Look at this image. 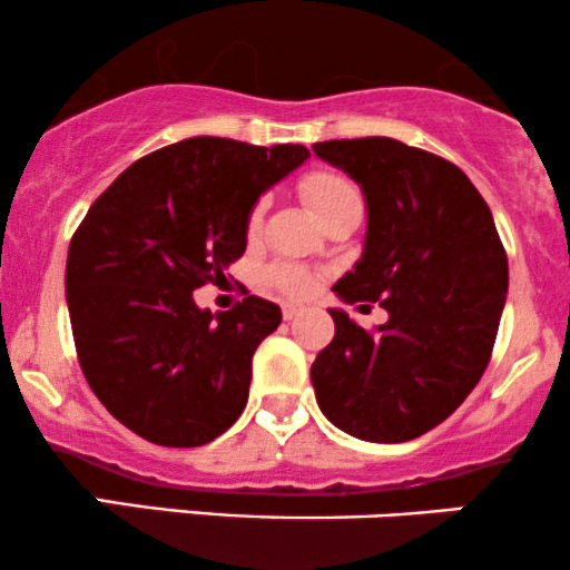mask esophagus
I'll return each mask as SVG.
<instances>
[{
  "label": "esophagus",
  "instance_id": "34e87169",
  "mask_svg": "<svg viewBox=\"0 0 570 570\" xmlns=\"http://www.w3.org/2000/svg\"><path fill=\"white\" fill-rule=\"evenodd\" d=\"M303 311H305V305H299V303H284V305H281V313H284L286 322L297 318Z\"/></svg>",
  "mask_w": 570,
  "mask_h": 570
}]
</instances>
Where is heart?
Masks as SVG:
<instances>
[{
  "label": "heart",
  "mask_w": 570,
  "mask_h": 570,
  "mask_svg": "<svg viewBox=\"0 0 570 570\" xmlns=\"http://www.w3.org/2000/svg\"><path fill=\"white\" fill-rule=\"evenodd\" d=\"M299 193H303V198L311 203V208L318 214V217L330 212L332 206H337V203L356 198V193H353L348 181L332 171L307 174L305 179L299 181ZM259 222H263V203H259V206L252 212V217H248V230L252 233L257 230ZM267 281H271L278 292L289 294V297H305V294L316 289L318 276L299 265H276L271 273H267Z\"/></svg>",
  "instance_id": "heart-1"
}]
</instances>
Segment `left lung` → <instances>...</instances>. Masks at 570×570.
<instances>
[{"mask_svg":"<svg viewBox=\"0 0 570 570\" xmlns=\"http://www.w3.org/2000/svg\"><path fill=\"white\" fill-rule=\"evenodd\" d=\"M313 153L367 200L362 259L332 292L389 311L375 332L330 311L335 337L311 367L316 402L356 440H415L453 415L493 353L509 289L493 214L461 168L426 149L367 136Z\"/></svg>","mask_w":570,"mask_h":570,"instance_id":"8db88e82","label":"left lung"}]
</instances>
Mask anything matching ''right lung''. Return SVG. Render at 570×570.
Wrapping results in <instances>:
<instances>
[{"label":"right lung","instance_id":"right-lung-1","mask_svg":"<svg viewBox=\"0 0 570 570\" xmlns=\"http://www.w3.org/2000/svg\"><path fill=\"white\" fill-rule=\"evenodd\" d=\"M307 158L303 144L195 136L144 155L88 208L67 257L71 335L98 402L134 434L198 448L238 421L281 307L248 294L212 313L193 292L244 257L254 203Z\"/></svg>","mask_w":570,"mask_h":570}]
</instances>
